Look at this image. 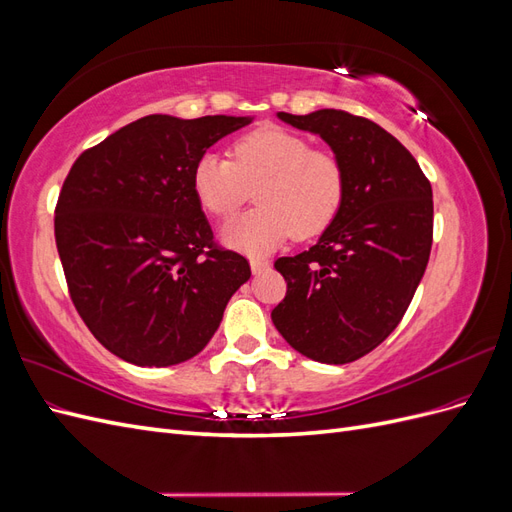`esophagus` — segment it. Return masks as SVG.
Returning a JSON list of instances; mask_svg holds the SVG:
<instances>
[{
  "label": "esophagus",
  "instance_id": "1",
  "mask_svg": "<svg viewBox=\"0 0 512 512\" xmlns=\"http://www.w3.org/2000/svg\"><path fill=\"white\" fill-rule=\"evenodd\" d=\"M250 267L254 273H260L269 269V260H262V258H250Z\"/></svg>",
  "mask_w": 512,
  "mask_h": 512
}]
</instances>
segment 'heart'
<instances>
[{"mask_svg": "<svg viewBox=\"0 0 512 512\" xmlns=\"http://www.w3.org/2000/svg\"><path fill=\"white\" fill-rule=\"evenodd\" d=\"M194 192L215 218H228L252 192L258 205L230 220L222 239L262 254L290 235L309 239L327 228L344 205L346 166L337 153L316 149L301 134L258 128L232 145V158L205 153L194 166Z\"/></svg>", "mask_w": 512, "mask_h": 512, "instance_id": "obj_1", "label": "heart"}]
</instances>
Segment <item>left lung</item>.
Here are the masks:
<instances>
[{
  "label": "left lung",
  "mask_w": 512,
  "mask_h": 512,
  "mask_svg": "<svg viewBox=\"0 0 512 512\" xmlns=\"http://www.w3.org/2000/svg\"><path fill=\"white\" fill-rule=\"evenodd\" d=\"M277 117L329 143L346 166V196L316 245L275 260L286 297L271 320L307 359L352 363L395 331L425 273L431 183L412 153L365 117L335 108Z\"/></svg>",
  "instance_id": "left-lung-1"
}]
</instances>
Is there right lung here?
I'll use <instances>...</instances> for the list:
<instances>
[{
	"label": "right lung",
	"mask_w": 512,
	"mask_h": 512,
	"mask_svg": "<svg viewBox=\"0 0 512 512\" xmlns=\"http://www.w3.org/2000/svg\"><path fill=\"white\" fill-rule=\"evenodd\" d=\"M250 117L147 115L72 164L55 243L76 312L119 359L166 367L218 331L250 262L213 241L194 166Z\"/></svg>",
	"instance_id": "add662e5"
}]
</instances>
